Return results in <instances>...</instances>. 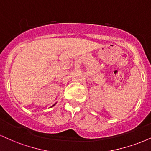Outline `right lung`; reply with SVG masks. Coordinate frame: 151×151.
Returning a JSON list of instances; mask_svg holds the SVG:
<instances>
[{"instance_id":"1","label":"right lung","mask_w":151,"mask_h":151,"mask_svg":"<svg viewBox=\"0 0 151 151\" xmlns=\"http://www.w3.org/2000/svg\"><path fill=\"white\" fill-rule=\"evenodd\" d=\"M55 104H54V105H53V106H51V107H52V106H55Z\"/></svg>"}]
</instances>
